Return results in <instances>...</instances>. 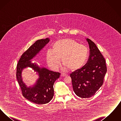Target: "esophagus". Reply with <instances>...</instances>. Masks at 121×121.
Listing matches in <instances>:
<instances>
[{"mask_svg": "<svg viewBox=\"0 0 121 121\" xmlns=\"http://www.w3.org/2000/svg\"><path fill=\"white\" fill-rule=\"evenodd\" d=\"M67 76V75L66 74H65V73H62L61 74V76L62 77H66Z\"/></svg>", "mask_w": 121, "mask_h": 121, "instance_id": "34e87169", "label": "esophagus"}]
</instances>
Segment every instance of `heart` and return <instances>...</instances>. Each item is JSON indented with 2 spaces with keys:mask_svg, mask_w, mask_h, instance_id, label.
I'll return each mask as SVG.
<instances>
[{
  "mask_svg": "<svg viewBox=\"0 0 121 121\" xmlns=\"http://www.w3.org/2000/svg\"><path fill=\"white\" fill-rule=\"evenodd\" d=\"M52 49L47 50L46 59L48 66L54 70L60 66V58L63 64V69L75 71L85 64L89 56L86 47L70 38L56 41L52 45Z\"/></svg>",
  "mask_w": 121,
  "mask_h": 121,
  "instance_id": "1",
  "label": "heart"
}]
</instances>
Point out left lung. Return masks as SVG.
I'll use <instances>...</instances> for the list:
<instances>
[{"label":"left lung","mask_w":121,"mask_h":121,"mask_svg":"<svg viewBox=\"0 0 121 121\" xmlns=\"http://www.w3.org/2000/svg\"><path fill=\"white\" fill-rule=\"evenodd\" d=\"M86 39L90 49L87 62L70 75L74 92L84 98L93 96L102 86L107 71L105 60L98 47L89 39Z\"/></svg>","instance_id":"left-lung-1"}]
</instances>
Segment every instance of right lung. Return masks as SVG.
<instances>
[{"mask_svg":"<svg viewBox=\"0 0 121 121\" xmlns=\"http://www.w3.org/2000/svg\"><path fill=\"white\" fill-rule=\"evenodd\" d=\"M49 41V38L36 41L22 54L17 66V79L23 97L38 104H47L52 100L54 95V83L60 75L59 73L50 71L31 61ZM27 67L32 68L39 76L35 84L29 87L24 82L22 76V70Z\"/></svg>","mask_w":121,"mask_h":121,"instance_id":"right-lung-1","label":"right lung"}]
</instances>
